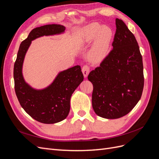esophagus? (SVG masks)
Here are the masks:
<instances>
[{
  "label": "esophagus",
  "instance_id": "34e87169",
  "mask_svg": "<svg viewBox=\"0 0 159 159\" xmlns=\"http://www.w3.org/2000/svg\"><path fill=\"white\" fill-rule=\"evenodd\" d=\"M81 71H82V72H83V74H84V78H87L89 73V66L88 65L84 66L83 68H82V70H81Z\"/></svg>",
  "mask_w": 159,
  "mask_h": 159
}]
</instances>
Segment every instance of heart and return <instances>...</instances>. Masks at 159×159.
Here are the masks:
<instances>
[{"mask_svg":"<svg viewBox=\"0 0 159 159\" xmlns=\"http://www.w3.org/2000/svg\"><path fill=\"white\" fill-rule=\"evenodd\" d=\"M112 38L113 32L109 27L93 23L83 28L81 40L85 43L95 40L89 55L91 60L98 62L107 55Z\"/></svg>","mask_w":159,"mask_h":159,"instance_id":"heart-1","label":"heart"}]
</instances>
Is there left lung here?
Wrapping results in <instances>:
<instances>
[{"mask_svg":"<svg viewBox=\"0 0 159 159\" xmlns=\"http://www.w3.org/2000/svg\"><path fill=\"white\" fill-rule=\"evenodd\" d=\"M113 50L91 71L92 107L98 116L118 119L140 100L144 86L143 59L136 38L124 22L116 18Z\"/></svg>","mask_w":159,"mask_h":159,"instance_id":"8db88e82","label":"left lung"}]
</instances>
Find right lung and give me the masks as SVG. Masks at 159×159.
I'll list each match as a JSON object with an SVG mask.
<instances>
[{
  "label": "right lung",
  "instance_id": "obj_1",
  "mask_svg": "<svg viewBox=\"0 0 159 159\" xmlns=\"http://www.w3.org/2000/svg\"><path fill=\"white\" fill-rule=\"evenodd\" d=\"M66 27L48 25L37 27L21 42L14 66L15 92L22 107L34 119L45 124H54L65 119L70 110L71 96L84 80L80 66L60 71L54 81L43 89H35L24 78L22 67L32 41L42 36L61 34Z\"/></svg>",
  "mask_w": 159,
  "mask_h": 159
}]
</instances>
